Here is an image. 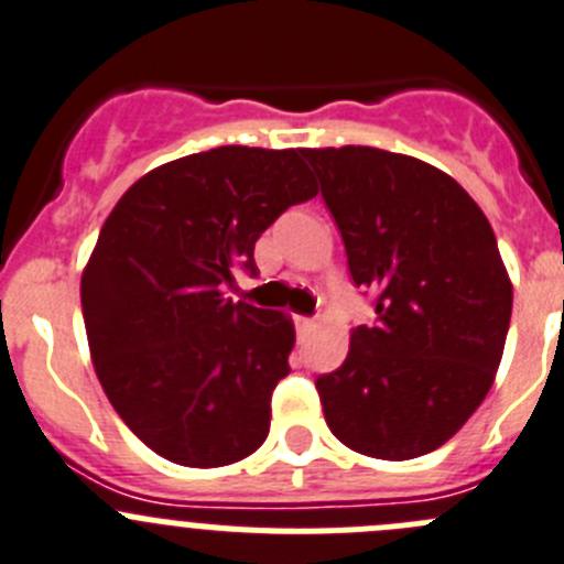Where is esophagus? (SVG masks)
I'll list each match as a JSON object with an SVG mask.
<instances>
[{
  "mask_svg": "<svg viewBox=\"0 0 564 564\" xmlns=\"http://www.w3.org/2000/svg\"><path fill=\"white\" fill-rule=\"evenodd\" d=\"M294 328H297L300 336H306L308 330L314 328V319L312 317H303V314H297V317H294Z\"/></svg>",
  "mask_w": 564,
  "mask_h": 564,
  "instance_id": "1",
  "label": "esophagus"
}]
</instances>
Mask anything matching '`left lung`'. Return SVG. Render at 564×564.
Returning a JSON list of instances; mask_svg holds the SVG:
<instances>
[{
    "label": "left lung",
    "instance_id": "1",
    "mask_svg": "<svg viewBox=\"0 0 564 564\" xmlns=\"http://www.w3.org/2000/svg\"><path fill=\"white\" fill-rule=\"evenodd\" d=\"M339 225L372 328L317 378L336 440L372 459H417L451 440L496 381L512 281L492 225L451 175L376 147L303 150Z\"/></svg>",
    "mask_w": 564,
    "mask_h": 564
}]
</instances>
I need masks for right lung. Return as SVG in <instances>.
Listing matches in <instances>:
<instances>
[{
	"instance_id": "obj_1",
	"label": "right lung",
	"mask_w": 564,
	"mask_h": 564,
	"mask_svg": "<svg viewBox=\"0 0 564 564\" xmlns=\"http://www.w3.org/2000/svg\"><path fill=\"white\" fill-rule=\"evenodd\" d=\"M314 194L303 150L230 144L161 163L105 219L80 281L88 350L110 406L163 459L225 467L270 434L294 323L223 289Z\"/></svg>"
}]
</instances>
